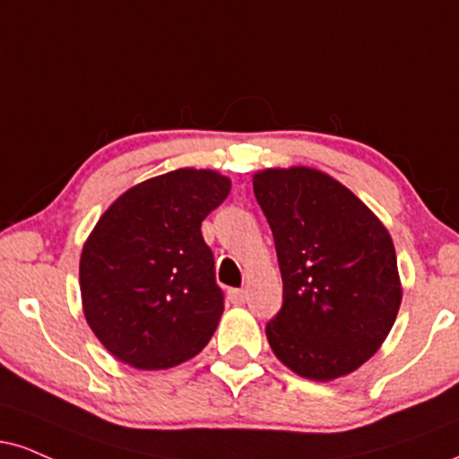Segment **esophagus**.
I'll use <instances>...</instances> for the list:
<instances>
[{
    "label": "esophagus",
    "mask_w": 459,
    "mask_h": 459,
    "mask_svg": "<svg viewBox=\"0 0 459 459\" xmlns=\"http://www.w3.org/2000/svg\"><path fill=\"white\" fill-rule=\"evenodd\" d=\"M229 301L235 306H241L246 301V290L244 289H230L229 290Z\"/></svg>",
    "instance_id": "obj_1"
}]
</instances>
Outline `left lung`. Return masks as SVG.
Here are the masks:
<instances>
[{
    "mask_svg": "<svg viewBox=\"0 0 459 459\" xmlns=\"http://www.w3.org/2000/svg\"><path fill=\"white\" fill-rule=\"evenodd\" d=\"M254 196L284 284L282 307L264 327L272 351L299 377L351 374L378 351L400 310L387 229L349 187L314 169L256 173Z\"/></svg>",
    "mask_w": 459,
    "mask_h": 459,
    "instance_id": "8db88e82",
    "label": "left lung"
}]
</instances>
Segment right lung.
Listing matches in <instances>:
<instances>
[{"label": "right lung", "mask_w": 459, "mask_h": 459, "mask_svg": "<svg viewBox=\"0 0 459 459\" xmlns=\"http://www.w3.org/2000/svg\"><path fill=\"white\" fill-rule=\"evenodd\" d=\"M213 170L179 169L130 187L81 254V297L96 338L119 361L167 369L205 349L224 310L201 222L229 196Z\"/></svg>", "instance_id": "right-lung-1"}]
</instances>
